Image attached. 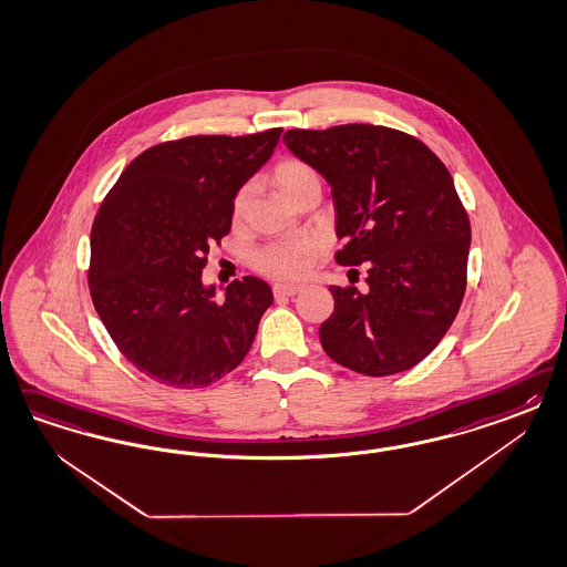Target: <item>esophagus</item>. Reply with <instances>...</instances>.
Here are the masks:
<instances>
[{"label": "esophagus", "instance_id": "1", "mask_svg": "<svg viewBox=\"0 0 567 567\" xmlns=\"http://www.w3.org/2000/svg\"><path fill=\"white\" fill-rule=\"evenodd\" d=\"M302 292V286H274L275 298H292L296 293Z\"/></svg>", "mask_w": 567, "mask_h": 567}]
</instances>
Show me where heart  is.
I'll use <instances>...</instances> for the list:
<instances>
[{
	"mask_svg": "<svg viewBox=\"0 0 567 567\" xmlns=\"http://www.w3.org/2000/svg\"><path fill=\"white\" fill-rule=\"evenodd\" d=\"M271 182L275 189L288 202H296L302 194L311 189H321L319 177L312 166L298 161L286 158L277 163L271 171ZM248 204V187H241L231 202V217L241 219ZM317 244L312 239H298V241H281L269 244L260 248L255 256V267L260 274L269 275L274 279H296L307 274L311 267L312 258L317 256Z\"/></svg>",
	"mask_w": 567,
	"mask_h": 567,
	"instance_id": "b5f03b06",
	"label": "heart"
}]
</instances>
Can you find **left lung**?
I'll use <instances>...</instances> for the list:
<instances>
[{
    "instance_id": "obj_1",
    "label": "left lung",
    "mask_w": 567,
    "mask_h": 567,
    "mask_svg": "<svg viewBox=\"0 0 567 567\" xmlns=\"http://www.w3.org/2000/svg\"><path fill=\"white\" fill-rule=\"evenodd\" d=\"M284 144L331 187L340 265L367 262V288L331 286L319 338L329 357L382 378L423 361L457 317L470 219L449 168L420 140L375 125L292 128Z\"/></svg>"
}]
</instances>
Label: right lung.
<instances>
[{"instance_id":"obj_1","label":"right lung","mask_w":567,"mask_h":567,"mask_svg":"<svg viewBox=\"0 0 567 567\" xmlns=\"http://www.w3.org/2000/svg\"><path fill=\"white\" fill-rule=\"evenodd\" d=\"M284 128L194 135L147 147L123 171L92 227L90 292L128 363L173 388L215 384L244 361L269 284L236 279L223 300L204 286L210 246L231 229V202L274 154Z\"/></svg>"}]
</instances>
